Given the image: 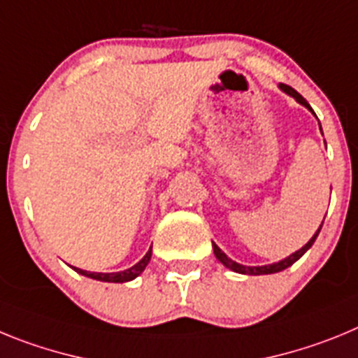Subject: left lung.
Segmentation results:
<instances>
[{
    "mask_svg": "<svg viewBox=\"0 0 358 358\" xmlns=\"http://www.w3.org/2000/svg\"><path fill=\"white\" fill-rule=\"evenodd\" d=\"M280 90L283 91V93L289 94V96L296 98L297 103H301V106H305L306 109H308L310 113H312V115H315L314 110H312V107H310V103L306 102L305 98H303L301 94L297 93L296 90H292L290 85L280 84ZM319 129H321V123H319ZM322 222H324V220H322ZM321 227H322V224H321V226H319V229L315 231V235L312 236V238H310L308 242H306L305 245H303V248L299 249V251H296V252H292V255H290V256H287L285 260H280V262H276V264H271V265H256V267H251V265L238 264V262L231 260L229 256H227L226 252L222 251V249L218 248L217 243H213V252H215V256H217V260L220 262V264H222V265H226V267L229 268V271H233V273L248 274V276H260V274H274V273H280V271H285L287 267H290V265H292V264H296V262L299 260V258H301V256L305 255V252L308 251V249L312 248V245H314V242H315V238H317Z\"/></svg>",
    "mask_w": 358,
    "mask_h": 358,
    "instance_id": "obj_1",
    "label": "left lung"
}]
</instances>
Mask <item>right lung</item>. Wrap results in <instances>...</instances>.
<instances>
[{
    "label": "right lung",
    "mask_w": 358,
    "mask_h": 358,
    "mask_svg": "<svg viewBox=\"0 0 358 358\" xmlns=\"http://www.w3.org/2000/svg\"><path fill=\"white\" fill-rule=\"evenodd\" d=\"M152 256V248L148 249L147 255L141 258L140 262L136 265H132L131 268H125V271H120V273H90V271H84V268L73 267V271H77L78 274L85 278H91V280H98V281H106V283H125V281H132L134 278L140 276L141 273L145 271V267L148 265Z\"/></svg>",
    "instance_id": "right-lung-1"
}]
</instances>
